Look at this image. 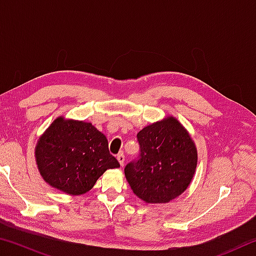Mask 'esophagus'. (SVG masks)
Segmentation results:
<instances>
[{"label": "esophagus", "instance_id": "1", "mask_svg": "<svg viewBox=\"0 0 256 256\" xmlns=\"http://www.w3.org/2000/svg\"><path fill=\"white\" fill-rule=\"evenodd\" d=\"M118 162L120 164V166H123L124 162H125V156H124V154H118Z\"/></svg>", "mask_w": 256, "mask_h": 256}]
</instances>
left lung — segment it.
<instances>
[{
    "label": "left lung",
    "mask_w": 256,
    "mask_h": 256,
    "mask_svg": "<svg viewBox=\"0 0 256 256\" xmlns=\"http://www.w3.org/2000/svg\"><path fill=\"white\" fill-rule=\"evenodd\" d=\"M140 152L124 168L134 194L146 203H166L188 188L198 154L192 138L174 118L151 124L136 134Z\"/></svg>",
    "instance_id": "obj_1"
}]
</instances>
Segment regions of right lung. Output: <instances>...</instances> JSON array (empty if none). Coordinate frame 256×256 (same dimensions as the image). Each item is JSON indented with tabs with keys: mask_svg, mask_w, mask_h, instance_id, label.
<instances>
[{
	"mask_svg": "<svg viewBox=\"0 0 256 256\" xmlns=\"http://www.w3.org/2000/svg\"><path fill=\"white\" fill-rule=\"evenodd\" d=\"M38 170L50 186L68 194L92 188L104 172L120 167L102 132L86 122L55 120L36 146Z\"/></svg>",
	"mask_w": 256,
	"mask_h": 256,
	"instance_id": "right-lung-1",
	"label": "right lung"
}]
</instances>
